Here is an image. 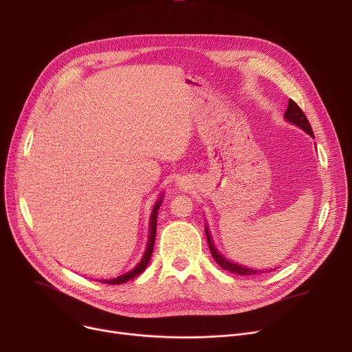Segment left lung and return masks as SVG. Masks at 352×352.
I'll list each match as a JSON object with an SVG mask.
<instances>
[{"mask_svg":"<svg viewBox=\"0 0 352 352\" xmlns=\"http://www.w3.org/2000/svg\"><path fill=\"white\" fill-rule=\"evenodd\" d=\"M285 120L289 121L291 124L300 126L301 129H304V131L311 135L314 138V133H312V128H311V124L308 122L305 114L302 113V109L297 105V102H294L292 100L288 101V107H287V111L284 114ZM206 232H207V241H208V247H210V251H211V255L214 256V260L217 261V264L226 270V271H230V272H234V274H238V275H255V274H261V271L258 270H252V268H247V267H243L239 264H234L232 261H228L227 258H224V255H221L217 248L214 247L212 244V239H211V235L208 232V228H206ZM264 272V271H263Z\"/></svg>","mask_w":352,"mask_h":352,"instance_id":"1","label":"left lung"}]
</instances>
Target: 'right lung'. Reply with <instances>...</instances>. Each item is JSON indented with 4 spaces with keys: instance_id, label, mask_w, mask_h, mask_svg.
I'll return each instance as SVG.
<instances>
[{
    "instance_id": "obj_1",
    "label": "right lung",
    "mask_w": 352,
    "mask_h": 352,
    "mask_svg": "<svg viewBox=\"0 0 352 352\" xmlns=\"http://www.w3.org/2000/svg\"><path fill=\"white\" fill-rule=\"evenodd\" d=\"M162 202V197L157 201V204L154 206L153 208V212H151V221H150V238H148V244H146V250H145V254L142 256V260L140 261V264L131 270L126 274H122L120 276H117V278H113V280H100V283H105V284H109V285H118V284H124L129 280L135 278V276H138L148 265V263H150L151 260V255H153V251H154V243H155V234H157V215H158V210H160V206Z\"/></svg>"
}]
</instances>
